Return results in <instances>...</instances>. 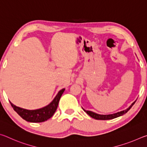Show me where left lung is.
I'll return each instance as SVG.
<instances>
[{
	"label": "left lung",
	"mask_w": 147,
	"mask_h": 147,
	"mask_svg": "<svg viewBox=\"0 0 147 147\" xmlns=\"http://www.w3.org/2000/svg\"><path fill=\"white\" fill-rule=\"evenodd\" d=\"M136 102V100L134 101V102L131 104V106L126 109H124V110H123L121 111H119V112L115 113L109 114V115H100V114L96 113L94 112H93V111H86L84 109H83V108L82 109H84L85 112L88 113V115L90 117H91L92 118L97 119V120H109V119H115L117 117H120L121 115H124V114H125L126 113H127L128 111L130 110L131 107H132L134 104H135Z\"/></svg>",
	"instance_id": "obj_1"
}]
</instances>
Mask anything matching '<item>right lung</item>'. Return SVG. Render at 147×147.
<instances>
[{"instance_id": "add662e5", "label": "right lung", "mask_w": 147, "mask_h": 147, "mask_svg": "<svg viewBox=\"0 0 147 147\" xmlns=\"http://www.w3.org/2000/svg\"><path fill=\"white\" fill-rule=\"evenodd\" d=\"M65 89V88L61 89L56 94L53 100L49 104L39 109L30 110V109L16 106L11 102L10 104L14 110L25 121L30 122V123H41V122L47 121L49 119L53 117L58 108L59 99H60L62 94L63 93Z\"/></svg>"}]
</instances>
